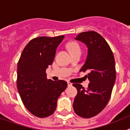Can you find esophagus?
I'll return each mask as SVG.
<instances>
[{"label":"esophagus","instance_id":"esophagus-1","mask_svg":"<svg viewBox=\"0 0 130 130\" xmlns=\"http://www.w3.org/2000/svg\"><path fill=\"white\" fill-rule=\"evenodd\" d=\"M68 86H72V83L70 81H68Z\"/></svg>","mask_w":130,"mask_h":130}]
</instances>
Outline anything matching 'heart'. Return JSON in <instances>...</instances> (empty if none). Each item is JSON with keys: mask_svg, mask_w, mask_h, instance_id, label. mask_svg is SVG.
Listing matches in <instances>:
<instances>
[{"mask_svg": "<svg viewBox=\"0 0 130 130\" xmlns=\"http://www.w3.org/2000/svg\"><path fill=\"white\" fill-rule=\"evenodd\" d=\"M68 49L70 50L72 55L78 52H81V47H80V45L77 42H70V43H68Z\"/></svg>", "mask_w": 130, "mask_h": 130, "instance_id": "heart-1", "label": "heart"}]
</instances>
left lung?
Here are the masks:
<instances>
[{"label": "left lung", "mask_w": 130, "mask_h": 130, "mask_svg": "<svg viewBox=\"0 0 130 130\" xmlns=\"http://www.w3.org/2000/svg\"><path fill=\"white\" fill-rule=\"evenodd\" d=\"M75 40L85 43L88 55L81 72L89 73L87 88L73 83L77 90L73 110L79 117L88 119L97 115L109 100L116 79L114 55L106 40L95 31L79 33Z\"/></svg>", "instance_id": "obj_1"}]
</instances>
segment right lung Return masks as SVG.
<instances>
[{"instance_id": "1", "label": "right lung", "mask_w": 130, "mask_h": 130, "mask_svg": "<svg viewBox=\"0 0 130 130\" xmlns=\"http://www.w3.org/2000/svg\"><path fill=\"white\" fill-rule=\"evenodd\" d=\"M64 36L35 38L24 48L18 64L17 87L25 107L39 118L55 112L57 102L68 83L47 78L46 69L51 65L57 47Z\"/></svg>"}]
</instances>
